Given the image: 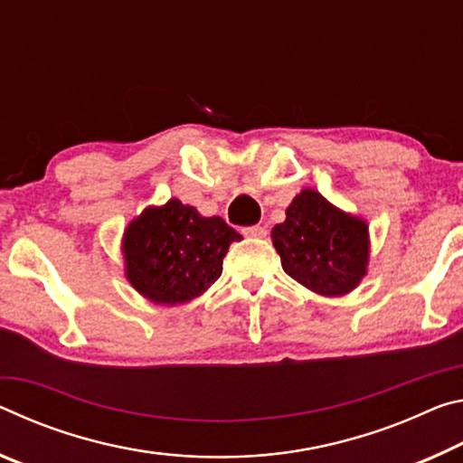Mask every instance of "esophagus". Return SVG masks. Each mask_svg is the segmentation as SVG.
I'll return each instance as SVG.
<instances>
[{
  "mask_svg": "<svg viewBox=\"0 0 463 463\" xmlns=\"http://www.w3.org/2000/svg\"><path fill=\"white\" fill-rule=\"evenodd\" d=\"M244 236L246 238H264V236H267V230H264V227H260V225H252V227H246Z\"/></svg>",
  "mask_w": 463,
  "mask_h": 463,
  "instance_id": "esophagus-1",
  "label": "esophagus"
}]
</instances>
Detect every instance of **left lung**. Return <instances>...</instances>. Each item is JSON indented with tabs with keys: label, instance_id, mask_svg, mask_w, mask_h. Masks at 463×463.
<instances>
[{
	"label": "left lung",
	"instance_id": "left-lung-1",
	"mask_svg": "<svg viewBox=\"0 0 463 463\" xmlns=\"http://www.w3.org/2000/svg\"><path fill=\"white\" fill-rule=\"evenodd\" d=\"M285 215L270 238L287 275L324 298L357 289L371 252L365 219L346 213L314 188L295 194Z\"/></svg>",
	"mask_w": 463,
	"mask_h": 463
}]
</instances>
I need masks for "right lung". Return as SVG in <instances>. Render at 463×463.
<instances>
[{"label":"right lung","instance_id":"right-lung-1","mask_svg":"<svg viewBox=\"0 0 463 463\" xmlns=\"http://www.w3.org/2000/svg\"><path fill=\"white\" fill-rule=\"evenodd\" d=\"M240 240L222 217H204L178 199L149 204L123 232L125 277L156 306L188 303L222 277L223 256Z\"/></svg>","mask_w":463,"mask_h":463}]
</instances>
